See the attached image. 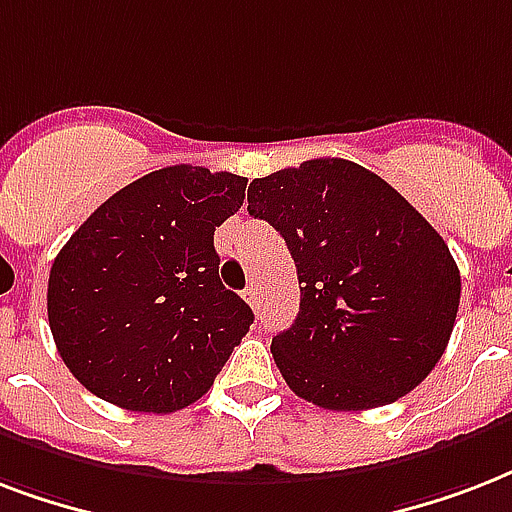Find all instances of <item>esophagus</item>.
Segmentation results:
<instances>
[{"label":"esophagus","instance_id":"obj_1","mask_svg":"<svg viewBox=\"0 0 512 512\" xmlns=\"http://www.w3.org/2000/svg\"><path fill=\"white\" fill-rule=\"evenodd\" d=\"M260 292H257V287L255 284H249L247 289H244V300H247L249 305H252V308H255V311H260Z\"/></svg>","mask_w":512,"mask_h":512}]
</instances>
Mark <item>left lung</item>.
Listing matches in <instances>:
<instances>
[{"instance_id": "left-lung-1", "label": "left lung", "mask_w": 512, "mask_h": 512, "mask_svg": "<svg viewBox=\"0 0 512 512\" xmlns=\"http://www.w3.org/2000/svg\"><path fill=\"white\" fill-rule=\"evenodd\" d=\"M249 215L284 236L300 279L295 324L271 353L297 396L335 412L393 404L444 356L460 268L438 231L380 175L311 159L257 177Z\"/></svg>"}]
</instances>
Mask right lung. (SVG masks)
<instances>
[{"mask_svg": "<svg viewBox=\"0 0 512 512\" xmlns=\"http://www.w3.org/2000/svg\"><path fill=\"white\" fill-rule=\"evenodd\" d=\"M247 177L175 164L124 185L60 249L47 319L76 380L130 412L170 414L212 388L255 313L220 281L215 228Z\"/></svg>", "mask_w": 512, "mask_h": 512, "instance_id": "right-lung-1", "label": "right lung"}]
</instances>
